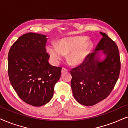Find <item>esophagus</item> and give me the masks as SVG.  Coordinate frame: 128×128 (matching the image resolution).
Here are the masks:
<instances>
[{"mask_svg":"<svg viewBox=\"0 0 128 128\" xmlns=\"http://www.w3.org/2000/svg\"><path fill=\"white\" fill-rule=\"evenodd\" d=\"M68 72V69H66L65 68H63L62 69V70H61L62 73H64V72Z\"/></svg>","mask_w":128,"mask_h":128,"instance_id":"34e87169","label":"esophagus"}]
</instances>
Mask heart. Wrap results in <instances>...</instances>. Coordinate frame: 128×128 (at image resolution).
Instances as JSON below:
<instances>
[{"label":"heart","instance_id":"obj_1","mask_svg":"<svg viewBox=\"0 0 128 128\" xmlns=\"http://www.w3.org/2000/svg\"><path fill=\"white\" fill-rule=\"evenodd\" d=\"M85 36L65 38L60 40L58 45L50 44L47 51L54 62L62 59L64 55L68 54L67 60L72 65H79L85 62L92 47L91 41Z\"/></svg>","mask_w":128,"mask_h":128}]
</instances>
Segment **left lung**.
Here are the masks:
<instances>
[{"mask_svg": "<svg viewBox=\"0 0 128 128\" xmlns=\"http://www.w3.org/2000/svg\"><path fill=\"white\" fill-rule=\"evenodd\" d=\"M100 34L102 37L96 47V52L90 53L84 62L70 71L74 97L79 103L86 106L96 104L108 97L120 71L118 46L107 34ZM98 50H102L106 56L104 61L96 58Z\"/></svg>", "mask_w": 128, "mask_h": 128, "instance_id": "obj_1", "label": "left lung"}]
</instances>
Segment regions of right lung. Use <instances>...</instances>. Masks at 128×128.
I'll use <instances>...</instances> for the list:
<instances>
[{
    "mask_svg": "<svg viewBox=\"0 0 128 128\" xmlns=\"http://www.w3.org/2000/svg\"><path fill=\"white\" fill-rule=\"evenodd\" d=\"M45 35L28 32L19 37L11 46L8 58L10 82L21 100L34 106L50 102L61 67L48 63Z\"/></svg>",
    "mask_w": 128,
    "mask_h": 128,
    "instance_id": "obj_1",
    "label": "right lung"
}]
</instances>
